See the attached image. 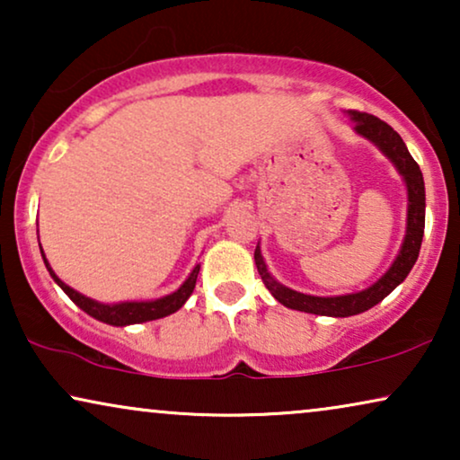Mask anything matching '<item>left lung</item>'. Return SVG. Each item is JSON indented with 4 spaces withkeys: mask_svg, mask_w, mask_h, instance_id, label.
Instances as JSON below:
<instances>
[{
    "mask_svg": "<svg viewBox=\"0 0 460 460\" xmlns=\"http://www.w3.org/2000/svg\"><path fill=\"white\" fill-rule=\"evenodd\" d=\"M351 119L356 121V131L364 137H368L370 142H375L383 153H385L402 178L406 181L408 188V228L406 238L402 244L398 257L392 263V268L375 282L373 287L364 288L360 293L351 295H339V297H314V295H304L293 291V288L282 287L280 282H276L270 276L266 263H263L260 247H255V266L260 272L263 285L282 305L291 307V310L307 312V314H320V316H335L345 318L354 316V314L367 312L370 307L379 304L406 279L411 272L414 261H417L420 243H423V232H425V181L423 173L417 161L412 159L408 153L404 140H402L398 131H394L392 125L381 121L379 117L368 115V112L360 111H349Z\"/></svg>",
    "mask_w": 460,
    "mask_h": 460,
    "instance_id": "8db88e82",
    "label": "left lung"
}]
</instances>
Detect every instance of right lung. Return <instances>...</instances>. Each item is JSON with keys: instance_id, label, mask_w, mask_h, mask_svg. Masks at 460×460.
Masks as SVG:
<instances>
[{"instance_id": "right-lung-1", "label": "right lung", "mask_w": 460, "mask_h": 460, "mask_svg": "<svg viewBox=\"0 0 460 460\" xmlns=\"http://www.w3.org/2000/svg\"><path fill=\"white\" fill-rule=\"evenodd\" d=\"M41 249V244H40ZM43 255V251H41ZM43 261H46V255H43ZM46 268L52 279L58 282V287L65 291L68 297H71L75 304H77L81 310L85 314H90L96 320H102L106 324H115V326H125V324H137V323H148V320H156L163 316H169V314L178 312L181 305L186 304V299L190 297L194 291V285H197V276L200 266L192 270V274L188 276V280L181 285L178 291L167 295V297L155 299V301H125V304H115V305H106V304H98L85 295H81L77 291H73L71 287H66L58 276L54 274V270L49 268V263L46 261Z\"/></svg>"}]
</instances>
